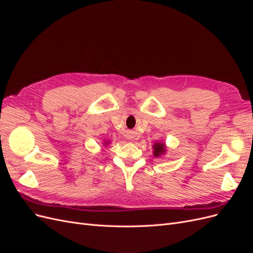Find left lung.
I'll return each instance as SVG.
<instances>
[{
    "label": "left lung",
    "mask_w": 253,
    "mask_h": 253,
    "mask_svg": "<svg viewBox=\"0 0 253 253\" xmlns=\"http://www.w3.org/2000/svg\"><path fill=\"white\" fill-rule=\"evenodd\" d=\"M166 151V147H165V143H159L156 142L154 144V156L158 157L160 155H163Z\"/></svg>",
    "instance_id": "8db88e82"
}]
</instances>
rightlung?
I'll list each match as a JSON object with an SVG mask.
<instances>
[{"label": "right lung", "instance_id": "add662e5", "mask_svg": "<svg viewBox=\"0 0 253 253\" xmlns=\"http://www.w3.org/2000/svg\"><path fill=\"white\" fill-rule=\"evenodd\" d=\"M105 143H106V142H105Z\"/></svg>", "mask_w": 253, "mask_h": 253}]
</instances>
